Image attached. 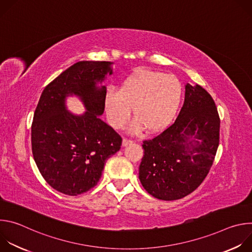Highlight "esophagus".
<instances>
[{"instance_id":"34e87169","label":"esophagus","mask_w":252,"mask_h":252,"mask_svg":"<svg viewBox=\"0 0 252 252\" xmlns=\"http://www.w3.org/2000/svg\"><path fill=\"white\" fill-rule=\"evenodd\" d=\"M132 142H133V140H131V139L124 138L123 139V147H126V146H127V145H129V143H132Z\"/></svg>"}]
</instances>
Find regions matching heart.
Here are the masks:
<instances>
[{
	"label": "heart",
	"instance_id": "obj_1",
	"mask_svg": "<svg viewBox=\"0 0 252 252\" xmlns=\"http://www.w3.org/2000/svg\"><path fill=\"white\" fill-rule=\"evenodd\" d=\"M182 96L183 86L176 77L139 70L126 78L118 92L107 91L103 103L107 121L113 127H124L132 109L134 121L130 130L133 133L145 128L148 132H158L174 119Z\"/></svg>",
	"mask_w": 252,
	"mask_h": 252
}]
</instances>
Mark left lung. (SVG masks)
<instances>
[{"label":"left lung","mask_w":252,"mask_h":252,"mask_svg":"<svg viewBox=\"0 0 252 252\" xmlns=\"http://www.w3.org/2000/svg\"><path fill=\"white\" fill-rule=\"evenodd\" d=\"M220 120L211 95L200 86H186L175 122L153 139L143 140L139 181L162 200L183 198L206 177L220 145Z\"/></svg>","instance_id":"obj_1"}]
</instances>
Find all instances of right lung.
<instances>
[{
	"label": "right lung",
	"instance_id": "right-lung-1",
	"mask_svg": "<svg viewBox=\"0 0 252 252\" xmlns=\"http://www.w3.org/2000/svg\"><path fill=\"white\" fill-rule=\"evenodd\" d=\"M113 63L82 61L70 65L43 91L32 124V152L45 181L66 195H79L98 183L105 160L121 150L122 137L99 119L105 76ZM77 95L87 112L69 113L65 98Z\"/></svg>",
	"mask_w": 252,
	"mask_h": 252
}]
</instances>
